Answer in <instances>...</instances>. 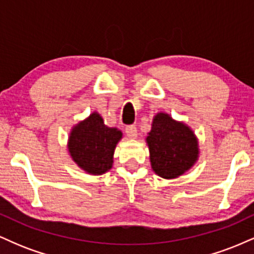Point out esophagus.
I'll return each instance as SVG.
<instances>
[{
  "label": "esophagus",
  "instance_id": "1",
  "mask_svg": "<svg viewBox=\"0 0 254 254\" xmlns=\"http://www.w3.org/2000/svg\"><path fill=\"white\" fill-rule=\"evenodd\" d=\"M125 132H127V136L129 137V138H136L137 127H135V125H127V127H125Z\"/></svg>",
  "mask_w": 254,
  "mask_h": 254
}]
</instances>
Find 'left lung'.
Listing matches in <instances>:
<instances>
[{
	"instance_id": "left-lung-1",
	"label": "left lung",
	"mask_w": 254,
	"mask_h": 254,
	"mask_svg": "<svg viewBox=\"0 0 254 254\" xmlns=\"http://www.w3.org/2000/svg\"><path fill=\"white\" fill-rule=\"evenodd\" d=\"M145 141L149 147L151 168L165 179L183 176L196 164L199 155L193 131L164 112L154 117Z\"/></svg>"
}]
</instances>
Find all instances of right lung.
<instances>
[{
	"mask_svg": "<svg viewBox=\"0 0 254 254\" xmlns=\"http://www.w3.org/2000/svg\"><path fill=\"white\" fill-rule=\"evenodd\" d=\"M122 136L121 130L106 127L101 116L93 112L71 129L68 141L69 154L84 172L100 176L112 168L113 154Z\"/></svg>",
	"mask_w": 254,
	"mask_h": 254,
	"instance_id": "add662e5",
	"label": "right lung"
}]
</instances>
